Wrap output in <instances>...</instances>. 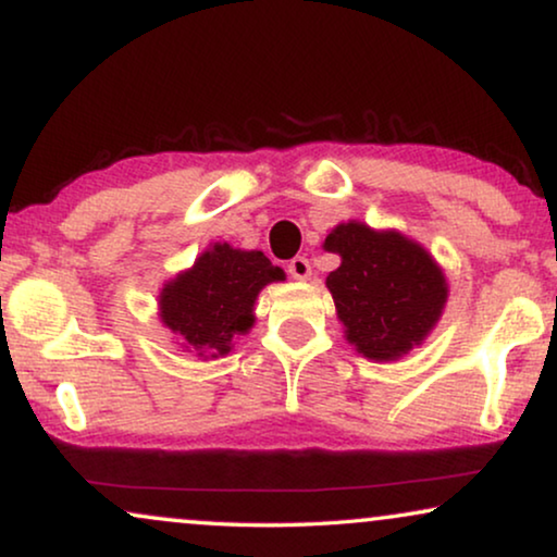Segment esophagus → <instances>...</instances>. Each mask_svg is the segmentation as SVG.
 <instances>
[{
  "instance_id": "obj_1",
  "label": "esophagus",
  "mask_w": 557,
  "mask_h": 557,
  "mask_svg": "<svg viewBox=\"0 0 557 557\" xmlns=\"http://www.w3.org/2000/svg\"><path fill=\"white\" fill-rule=\"evenodd\" d=\"M287 272H290V277H295V280H308L310 262L306 257H293L290 262H287Z\"/></svg>"
}]
</instances>
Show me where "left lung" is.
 Returning a JSON list of instances; mask_svg holds the SVG:
<instances>
[{"label": "left lung", "instance_id": "1", "mask_svg": "<svg viewBox=\"0 0 557 557\" xmlns=\"http://www.w3.org/2000/svg\"><path fill=\"white\" fill-rule=\"evenodd\" d=\"M341 267L325 285L346 325L348 344L369 359H399L420 344L441 318L448 287L420 244L364 224H341L325 236Z\"/></svg>", "mask_w": 557, "mask_h": 557}]
</instances>
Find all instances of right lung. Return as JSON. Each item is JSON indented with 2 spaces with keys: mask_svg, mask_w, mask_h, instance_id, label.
Here are the masks:
<instances>
[{
  "mask_svg": "<svg viewBox=\"0 0 557 557\" xmlns=\"http://www.w3.org/2000/svg\"><path fill=\"white\" fill-rule=\"evenodd\" d=\"M283 277V270L262 251L213 244L190 272L177 274L162 290V323L188 344L185 348H196L201 356L226 354L236 333H247L255 323L257 293Z\"/></svg>",
  "mask_w": 557,
  "mask_h": 557,
  "instance_id": "add662e5",
  "label": "right lung"
}]
</instances>
